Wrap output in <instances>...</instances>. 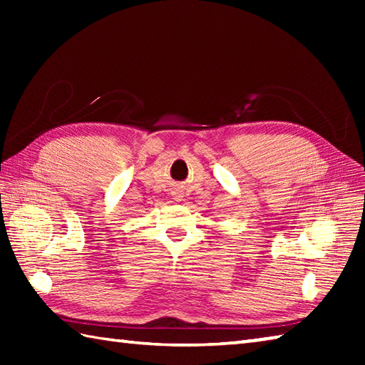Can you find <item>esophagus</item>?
<instances>
[{
  "label": "esophagus",
  "instance_id": "obj_1",
  "mask_svg": "<svg viewBox=\"0 0 365 365\" xmlns=\"http://www.w3.org/2000/svg\"><path fill=\"white\" fill-rule=\"evenodd\" d=\"M182 197H183L182 191H180V190H175V191H174V199H177V200H182Z\"/></svg>",
  "mask_w": 365,
  "mask_h": 365
}]
</instances>
